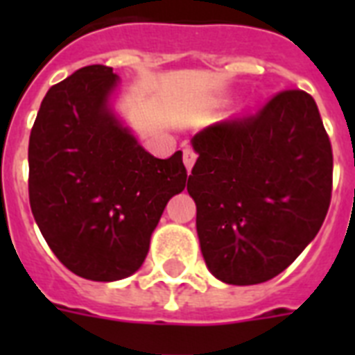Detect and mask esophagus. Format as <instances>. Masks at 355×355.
<instances>
[{
  "instance_id": "34e87169",
  "label": "esophagus",
  "mask_w": 355,
  "mask_h": 355,
  "mask_svg": "<svg viewBox=\"0 0 355 355\" xmlns=\"http://www.w3.org/2000/svg\"><path fill=\"white\" fill-rule=\"evenodd\" d=\"M182 160H184V166L188 167V171H191V167H193L195 160H197V153L191 145H184L182 149Z\"/></svg>"
}]
</instances>
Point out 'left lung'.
<instances>
[{
	"mask_svg": "<svg viewBox=\"0 0 355 355\" xmlns=\"http://www.w3.org/2000/svg\"><path fill=\"white\" fill-rule=\"evenodd\" d=\"M193 149L188 191L211 275L232 286L280 275L330 208L334 155L313 97L278 92L256 114L195 134Z\"/></svg>",
	"mask_w": 355,
	"mask_h": 355,
	"instance_id": "obj_1",
	"label": "left lung"
}]
</instances>
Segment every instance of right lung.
Returning <instances> with one entry per match:
<instances>
[{"mask_svg":"<svg viewBox=\"0 0 355 355\" xmlns=\"http://www.w3.org/2000/svg\"><path fill=\"white\" fill-rule=\"evenodd\" d=\"M118 85L94 64L51 86L29 138V202L53 254L80 278L114 282L141 267L150 234L186 188L182 153L149 155L108 108Z\"/></svg>","mask_w":355,"mask_h":355,"instance_id":"1","label":"right lung"}]
</instances>
